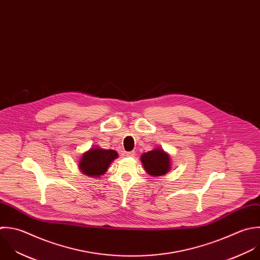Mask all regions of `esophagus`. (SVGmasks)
I'll list each match as a JSON object with an SVG mask.
<instances>
[{"label":"esophagus","instance_id":"34e87169","mask_svg":"<svg viewBox=\"0 0 260 260\" xmlns=\"http://www.w3.org/2000/svg\"><path fill=\"white\" fill-rule=\"evenodd\" d=\"M125 156L126 157H135L136 156V153L133 151V152H126L125 153Z\"/></svg>","mask_w":260,"mask_h":260}]
</instances>
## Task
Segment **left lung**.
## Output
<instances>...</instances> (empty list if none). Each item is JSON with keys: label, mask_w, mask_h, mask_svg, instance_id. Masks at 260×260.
Here are the masks:
<instances>
[{"label": "left lung", "mask_w": 260, "mask_h": 260, "mask_svg": "<svg viewBox=\"0 0 260 260\" xmlns=\"http://www.w3.org/2000/svg\"><path fill=\"white\" fill-rule=\"evenodd\" d=\"M144 169L152 177L163 176L171 170L170 155L161 148L144 153L141 156Z\"/></svg>", "instance_id": "obj_1"}]
</instances>
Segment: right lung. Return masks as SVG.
Returning <instances> with one entry per match:
<instances>
[{
  "mask_svg": "<svg viewBox=\"0 0 260 260\" xmlns=\"http://www.w3.org/2000/svg\"><path fill=\"white\" fill-rule=\"evenodd\" d=\"M117 158L118 154L114 150L93 147L83 153L78 166L81 172L86 176L100 178L108 170L110 164Z\"/></svg>",
  "mask_w": 260,
  "mask_h": 260,
  "instance_id": "right-lung-1",
  "label": "right lung"
}]
</instances>
